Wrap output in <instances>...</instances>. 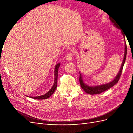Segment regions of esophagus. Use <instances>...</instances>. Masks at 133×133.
Returning <instances> with one entry per match:
<instances>
[{
	"mask_svg": "<svg viewBox=\"0 0 133 133\" xmlns=\"http://www.w3.org/2000/svg\"><path fill=\"white\" fill-rule=\"evenodd\" d=\"M72 59H73V54L71 53L68 54L66 56V60L68 62H70Z\"/></svg>",
	"mask_w": 133,
	"mask_h": 133,
	"instance_id": "1",
	"label": "esophagus"
}]
</instances>
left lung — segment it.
<instances>
[{
  "label": "left lung",
  "mask_w": 133,
  "mask_h": 133,
  "mask_svg": "<svg viewBox=\"0 0 133 133\" xmlns=\"http://www.w3.org/2000/svg\"><path fill=\"white\" fill-rule=\"evenodd\" d=\"M111 22L112 23L113 25L116 27L118 29L121 30V33L123 35V37L124 38V42H125V48H124V58L123 60V62L122 64L121 67H120V69L118 72V73L117 75H116L115 78L111 81L110 82L106 83V84H102V85H95V86H90L88 85L87 84H86L84 82V80L83 79L82 75L81 74V73L79 71L80 73V78H79V82H80V86H81L82 89L85 91L87 93L91 94V95H94V94H98L102 93V92L105 91L107 90L110 89V88L112 87H113L115 85V84L118 83L119 81V80L120 79V75L122 74V70L123 68V66L124 65V63L125 62V60H126V57H127V44L125 42V33L123 32V31L122 30L121 28H120V26L119 25V24L117 23L116 21H115L114 19H112V18H109Z\"/></svg>",
  "instance_id": "left-lung-1"
}]
</instances>
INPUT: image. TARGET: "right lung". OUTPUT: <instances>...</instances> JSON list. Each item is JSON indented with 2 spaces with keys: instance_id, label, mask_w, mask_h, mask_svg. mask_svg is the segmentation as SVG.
<instances>
[{
  "instance_id": "obj_1",
  "label": "right lung",
  "mask_w": 133,
  "mask_h": 133,
  "mask_svg": "<svg viewBox=\"0 0 133 133\" xmlns=\"http://www.w3.org/2000/svg\"><path fill=\"white\" fill-rule=\"evenodd\" d=\"M60 65V63H58L57 65L55 66V69H54V83L53 87H51V89L48 91L45 94L41 95V96H29L30 98H33V99H46L48 98H49L50 96L53 94L54 91H55L56 89H57V80H58V69Z\"/></svg>"
}]
</instances>
